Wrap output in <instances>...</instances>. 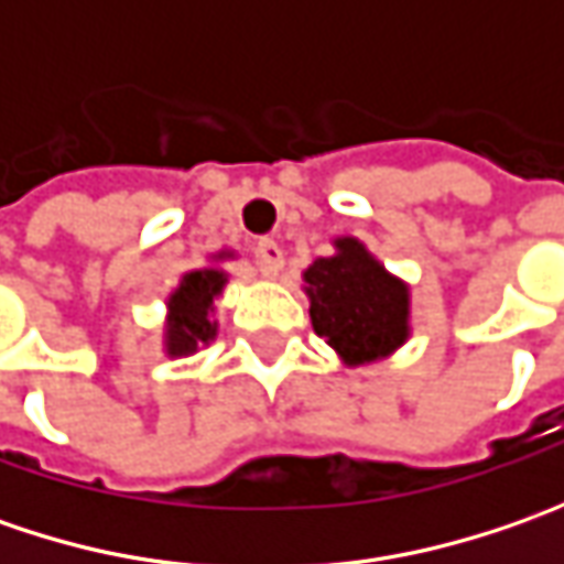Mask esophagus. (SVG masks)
Listing matches in <instances>:
<instances>
[{"instance_id": "1", "label": "esophagus", "mask_w": 564, "mask_h": 564, "mask_svg": "<svg viewBox=\"0 0 564 564\" xmlns=\"http://www.w3.org/2000/svg\"><path fill=\"white\" fill-rule=\"evenodd\" d=\"M282 248L272 241V238H263V241H257V263H260V272L263 275H275V272L282 270Z\"/></svg>"}]
</instances>
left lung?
<instances>
[{
  "label": "left lung",
  "instance_id": "1",
  "mask_svg": "<svg viewBox=\"0 0 564 564\" xmlns=\"http://www.w3.org/2000/svg\"><path fill=\"white\" fill-rule=\"evenodd\" d=\"M311 323L348 367L389 358L411 333L408 285L358 238H336V253L304 270Z\"/></svg>",
  "mask_w": 564,
  "mask_h": 564
}]
</instances>
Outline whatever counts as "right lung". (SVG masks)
I'll return each mask as SVG.
<instances>
[{"mask_svg":"<svg viewBox=\"0 0 564 564\" xmlns=\"http://www.w3.org/2000/svg\"><path fill=\"white\" fill-rule=\"evenodd\" d=\"M228 253H219V260ZM228 275L219 267H204L182 275L178 289L169 294V319H165V351L172 358L194 355L200 345L216 338L213 301L223 294Z\"/></svg>","mask_w":564,"mask_h":564,"instance_id":"add662e5","label":"right lung"}]
</instances>
